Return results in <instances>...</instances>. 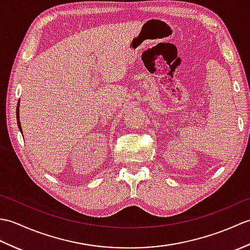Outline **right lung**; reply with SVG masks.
Returning a JSON list of instances; mask_svg holds the SVG:
<instances>
[{
	"instance_id": "right-lung-1",
	"label": "right lung",
	"mask_w": 250,
	"mask_h": 250,
	"mask_svg": "<svg viewBox=\"0 0 250 250\" xmlns=\"http://www.w3.org/2000/svg\"><path fill=\"white\" fill-rule=\"evenodd\" d=\"M16 113H17V124H18V128L21 131V133H22V130H21V125H20V121H19V103L17 105V110H16Z\"/></svg>"
}]
</instances>
